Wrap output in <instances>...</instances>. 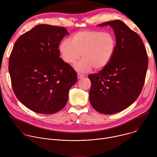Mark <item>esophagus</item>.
<instances>
[{"label":"esophagus","instance_id":"1","mask_svg":"<svg viewBox=\"0 0 157 157\" xmlns=\"http://www.w3.org/2000/svg\"><path fill=\"white\" fill-rule=\"evenodd\" d=\"M84 76V75H82V74H81V73H78V79H81V78H82Z\"/></svg>","mask_w":157,"mask_h":157}]
</instances>
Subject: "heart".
Listing matches in <instances>:
<instances>
[{
    "mask_svg": "<svg viewBox=\"0 0 157 157\" xmlns=\"http://www.w3.org/2000/svg\"><path fill=\"white\" fill-rule=\"evenodd\" d=\"M116 45L114 35L108 32L83 30L75 33L71 40L65 39L60 44L59 51L63 59L75 64L76 71L86 73L94 68L102 70L113 58Z\"/></svg>",
    "mask_w": 157,
    "mask_h": 157,
    "instance_id": "1",
    "label": "heart"
}]
</instances>
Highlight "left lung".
<instances>
[{
    "label": "left lung",
    "mask_w": 157,
    "mask_h": 157,
    "mask_svg": "<svg viewBox=\"0 0 157 157\" xmlns=\"http://www.w3.org/2000/svg\"><path fill=\"white\" fill-rule=\"evenodd\" d=\"M116 39L114 55L98 73L88 76L91 82L89 101L99 113L114 114L133 104L140 95L148 68V56L144 44L135 32L118 20L104 22Z\"/></svg>",
    "instance_id": "8db88e82"
}]
</instances>
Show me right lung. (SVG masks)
<instances>
[{
	"instance_id": "right-lung-1",
	"label": "right lung",
	"mask_w": 157,
	"mask_h": 157,
	"mask_svg": "<svg viewBox=\"0 0 157 157\" xmlns=\"http://www.w3.org/2000/svg\"><path fill=\"white\" fill-rule=\"evenodd\" d=\"M64 27L40 24L21 35L9 61L13 92L21 104L35 113L52 114L66 104L76 72L59 58Z\"/></svg>"
}]
</instances>
